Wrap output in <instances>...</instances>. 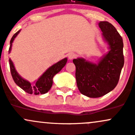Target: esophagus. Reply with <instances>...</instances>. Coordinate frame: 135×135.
<instances>
[{"label":"esophagus","mask_w":135,"mask_h":135,"mask_svg":"<svg viewBox=\"0 0 135 135\" xmlns=\"http://www.w3.org/2000/svg\"><path fill=\"white\" fill-rule=\"evenodd\" d=\"M75 57H76V54H75L74 53H73V52H70V53H69V54H68V57H69V59H74Z\"/></svg>","instance_id":"1"}]
</instances>
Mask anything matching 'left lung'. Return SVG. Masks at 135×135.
I'll use <instances>...</instances> for the list:
<instances>
[{
	"mask_svg": "<svg viewBox=\"0 0 135 135\" xmlns=\"http://www.w3.org/2000/svg\"><path fill=\"white\" fill-rule=\"evenodd\" d=\"M103 38L109 45V52L98 64L84 59H73L76 66L77 86L82 94L99 98L113 90L118 83L124 66L123 39L113 25L107 21L99 22Z\"/></svg>",
	"mask_w": 135,
	"mask_h": 135,
	"instance_id": "8db88e82",
	"label": "left lung"
}]
</instances>
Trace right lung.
<instances>
[{
    "label": "right lung",
    "instance_id": "right-lung-1",
    "mask_svg": "<svg viewBox=\"0 0 135 135\" xmlns=\"http://www.w3.org/2000/svg\"><path fill=\"white\" fill-rule=\"evenodd\" d=\"M20 30L18 31L13 35L12 38L10 41V46L9 49V52H10L11 45L14 39L16 37L17 35L19 33ZM67 61V58L62 59L60 61L52 65V66L47 69L46 72L39 78V79L34 84H31L29 81L25 80L21 77L15 70L13 62L10 59H9V67H10L11 74L13 79L15 83L19 87H21L22 90L30 94H43L49 92V90L52 87L53 83V78L56 74L60 72L61 70L65 66Z\"/></svg>",
    "mask_w": 135,
    "mask_h": 135
}]
</instances>
